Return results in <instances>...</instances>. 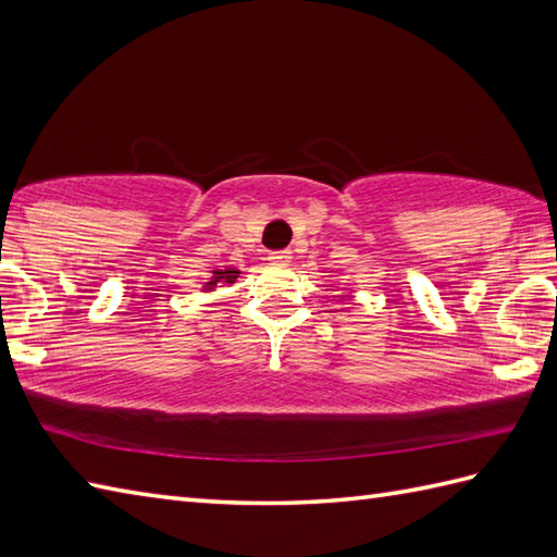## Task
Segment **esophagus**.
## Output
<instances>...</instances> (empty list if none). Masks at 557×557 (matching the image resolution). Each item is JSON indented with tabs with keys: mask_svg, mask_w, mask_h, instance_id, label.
I'll return each mask as SVG.
<instances>
[{
	"mask_svg": "<svg viewBox=\"0 0 557 557\" xmlns=\"http://www.w3.org/2000/svg\"><path fill=\"white\" fill-rule=\"evenodd\" d=\"M269 262L271 264H278V267H286L290 262V250H271L269 252Z\"/></svg>",
	"mask_w": 557,
	"mask_h": 557,
	"instance_id": "34e87169",
	"label": "esophagus"
}]
</instances>
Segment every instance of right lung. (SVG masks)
Instances as JSON below:
<instances>
[{
  "label": "right lung",
  "mask_w": 557,
  "mask_h": 557,
  "mask_svg": "<svg viewBox=\"0 0 557 557\" xmlns=\"http://www.w3.org/2000/svg\"><path fill=\"white\" fill-rule=\"evenodd\" d=\"M238 274H240V271H236V269L214 271V276H212V281H208V283H206V288L210 290V288H214V286H216V283H234V281L238 278Z\"/></svg>",
  "instance_id": "right-lung-1"
}]
</instances>
